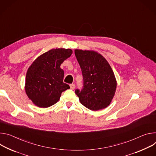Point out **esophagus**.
<instances>
[{
	"instance_id": "obj_1",
	"label": "esophagus",
	"mask_w": 156,
	"mask_h": 156,
	"mask_svg": "<svg viewBox=\"0 0 156 156\" xmlns=\"http://www.w3.org/2000/svg\"><path fill=\"white\" fill-rule=\"evenodd\" d=\"M70 88L72 90H74L75 89V84H71L70 85Z\"/></svg>"
}]
</instances>
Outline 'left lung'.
Returning <instances> with one entry per match:
<instances>
[{"instance_id":"left-lung-1","label":"left lung","mask_w":156,"mask_h":156,"mask_svg":"<svg viewBox=\"0 0 156 156\" xmlns=\"http://www.w3.org/2000/svg\"><path fill=\"white\" fill-rule=\"evenodd\" d=\"M83 79L82 89L75 92L82 104L93 111L107 108L115 95L116 80L105 58L94 51L76 49Z\"/></svg>"}]
</instances>
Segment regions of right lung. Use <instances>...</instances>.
<instances>
[{"label":"right lung","mask_w":156,"mask_h":156,"mask_svg":"<svg viewBox=\"0 0 156 156\" xmlns=\"http://www.w3.org/2000/svg\"><path fill=\"white\" fill-rule=\"evenodd\" d=\"M72 53L71 49H53L31 64L27 73L25 88L28 97L36 106H52L59 101L62 92L70 89L63 82L64 71L60 66Z\"/></svg>","instance_id":"1"}]
</instances>
